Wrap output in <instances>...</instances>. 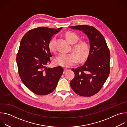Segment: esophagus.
<instances>
[{"mask_svg": "<svg viewBox=\"0 0 127 127\" xmlns=\"http://www.w3.org/2000/svg\"><path fill=\"white\" fill-rule=\"evenodd\" d=\"M67 70H68V69H67V68H64V73H65V72L66 71H67Z\"/></svg>", "mask_w": 127, "mask_h": 127, "instance_id": "esophagus-1", "label": "esophagus"}]
</instances>
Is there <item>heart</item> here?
I'll list each match as a JSON object with an SVG mask.
<instances>
[{"label": "heart", "instance_id": "1", "mask_svg": "<svg viewBox=\"0 0 127 127\" xmlns=\"http://www.w3.org/2000/svg\"><path fill=\"white\" fill-rule=\"evenodd\" d=\"M66 39L72 44V49L74 52L71 53H61L57 56L54 62L57 65L63 67H70L77 64L78 58L80 61L85 60L89 54V48L87 43L84 41H78L79 39V36L76 33L68 32L65 33ZM56 36L51 38L48 43V47L52 52H55L56 50Z\"/></svg>", "mask_w": 127, "mask_h": 127}]
</instances>
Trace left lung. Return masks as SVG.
I'll use <instances>...</instances> for the list:
<instances>
[{
    "label": "left lung",
    "mask_w": 127,
    "mask_h": 127,
    "mask_svg": "<svg viewBox=\"0 0 127 127\" xmlns=\"http://www.w3.org/2000/svg\"><path fill=\"white\" fill-rule=\"evenodd\" d=\"M69 28L81 31L88 38L90 50L85 64L72 69L75 76L70 81L72 90L82 96H92L102 88L110 72V52L102 34L93 26L79 25Z\"/></svg>",
    "instance_id": "1"
}]
</instances>
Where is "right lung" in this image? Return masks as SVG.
Returning <instances> with one entry per match:
<instances>
[{
	"label": "right lung",
	"instance_id": "1",
	"mask_svg": "<svg viewBox=\"0 0 127 127\" xmlns=\"http://www.w3.org/2000/svg\"><path fill=\"white\" fill-rule=\"evenodd\" d=\"M62 28L38 27L27 32L22 39L16 56L20 77L23 83L35 95L53 92L63 72L61 66L47 68L52 54L48 43Z\"/></svg>",
	"mask_w": 127,
	"mask_h": 127
}]
</instances>
